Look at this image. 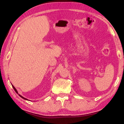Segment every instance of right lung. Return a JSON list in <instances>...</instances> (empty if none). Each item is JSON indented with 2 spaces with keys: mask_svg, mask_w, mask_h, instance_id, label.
I'll return each mask as SVG.
<instances>
[{
  "mask_svg": "<svg viewBox=\"0 0 124 124\" xmlns=\"http://www.w3.org/2000/svg\"><path fill=\"white\" fill-rule=\"evenodd\" d=\"M11 85H12V84H11ZM12 87H13V88H14V90H15V92H16V93H17V94H18V95H19V96H20V97H21V98H23V99H24V100H27V101H29V100H28V99H27V98H24V97H23V96H22L21 95H20V94L18 93V91H17V90H16V88H15V87L14 86V85H12Z\"/></svg>",
  "mask_w": 124,
  "mask_h": 124,
  "instance_id": "1",
  "label": "right lung"
}]
</instances>
